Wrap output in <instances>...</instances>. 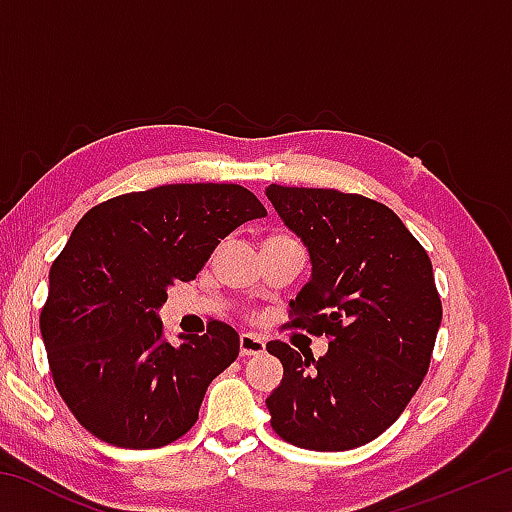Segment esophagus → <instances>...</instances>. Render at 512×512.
Returning <instances> with one entry per match:
<instances>
[{
	"instance_id": "34e87169",
	"label": "esophagus",
	"mask_w": 512,
	"mask_h": 512,
	"mask_svg": "<svg viewBox=\"0 0 512 512\" xmlns=\"http://www.w3.org/2000/svg\"><path fill=\"white\" fill-rule=\"evenodd\" d=\"M239 350H241V357H250V354H264L266 343L255 334H241Z\"/></svg>"
}]
</instances>
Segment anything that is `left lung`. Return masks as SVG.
<instances>
[{
    "mask_svg": "<svg viewBox=\"0 0 512 512\" xmlns=\"http://www.w3.org/2000/svg\"><path fill=\"white\" fill-rule=\"evenodd\" d=\"M266 198L309 253L293 325L329 336L318 359L266 345L284 368L266 397L271 427L314 452L361 447L400 418L429 370L443 320L429 255L366 196L268 185Z\"/></svg>",
    "mask_w": 512,
    "mask_h": 512,
    "instance_id": "8db88e82",
    "label": "left lung"
}]
</instances>
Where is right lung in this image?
<instances>
[{
  "label": "right lung",
  "mask_w": 512,
  "mask_h": 512,
  "mask_svg": "<svg viewBox=\"0 0 512 512\" xmlns=\"http://www.w3.org/2000/svg\"><path fill=\"white\" fill-rule=\"evenodd\" d=\"M266 216L241 185H162L83 216L49 271L40 314L54 384L103 443L158 449L194 427L210 381L239 357V334L162 339L173 282L194 280L221 239Z\"/></svg>",
  "instance_id": "add662e5"
}]
</instances>
